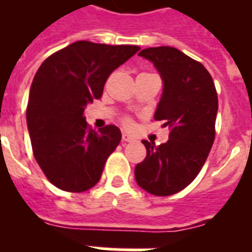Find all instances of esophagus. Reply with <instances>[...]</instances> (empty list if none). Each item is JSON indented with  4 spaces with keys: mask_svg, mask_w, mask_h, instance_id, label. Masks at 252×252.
Listing matches in <instances>:
<instances>
[{
    "mask_svg": "<svg viewBox=\"0 0 252 252\" xmlns=\"http://www.w3.org/2000/svg\"><path fill=\"white\" fill-rule=\"evenodd\" d=\"M122 140H124V142H134L135 139H134L130 134H127V132H124V134H122Z\"/></svg>",
    "mask_w": 252,
    "mask_h": 252,
    "instance_id": "esophagus-1",
    "label": "esophagus"
}]
</instances>
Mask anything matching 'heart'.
I'll list each match as a JSON object with an SVG mask.
<instances>
[{"label":"heart","instance_id":"b5f03b06","mask_svg":"<svg viewBox=\"0 0 252 252\" xmlns=\"http://www.w3.org/2000/svg\"><path fill=\"white\" fill-rule=\"evenodd\" d=\"M125 124H126V126H130V121L126 120V121H125Z\"/></svg>","mask_w":252,"mask_h":252}]
</instances>
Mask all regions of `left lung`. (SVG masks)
Here are the masks:
<instances>
[{
  "label": "left lung",
  "instance_id": "obj_1",
  "mask_svg": "<svg viewBox=\"0 0 252 252\" xmlns=\"http://www.w3.org/2000/svg\"><path fill=\"white\" fill-rule=\"evenodd\" d=\"M163 81L154 118L169 127V139L157 146L142 140L147 157L135 167L140 188L154 196H169L188 187L202 168L214 142L218 97L206 68L173 47L144 48Z\"/></svg>",
  "mask_w": 252,
  "mask_h": 252
}]
</instances>
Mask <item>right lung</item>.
I'll use <instances>...</instances> for the list:
<instances>
[{
    "mask_svg": "<svg viewBox=\"0 0 252 252\" xmlns=\"http://www.w3.org/2000/svg\"><path fill=\"white\" fill-rule=\"evenodd\" d=\"M139 50L79 40L47 58L35 73L27 128L39 167L59 189L84 192L98 183L122 134L114 125L92 130L84 112L102 95L109 75Z\"/></svg>",
    "mask_w": 252,
    "mask_h": 252,
    "instance_id": "right-lung-1",
    "label": "right lung"
}]
</instances>
